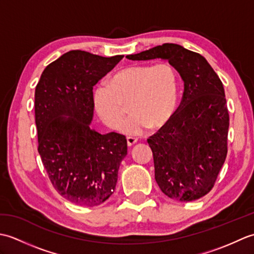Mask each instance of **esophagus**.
Here are the masks:
<instances>
[{
  "mask_svg": "<svg viewBox=\"0 0 254 254\" xmlns=\"http://www.w3.org/2000/svg\"><path fill=\"white\" fill-rule=\"evenodd\" d=\"M127 146H128V147H131V146H133V145L137 142V138H135V137H130V136H128V137L127 138Z\"/></svg>",
  "mask_w": 254,
  "mask_h": 254,
  "instance_id": "34e87169",
  "label": "esophagus"
}]
</instances>
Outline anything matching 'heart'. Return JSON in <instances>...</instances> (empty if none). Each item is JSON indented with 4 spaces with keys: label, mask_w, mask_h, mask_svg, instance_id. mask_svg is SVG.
<instances>
[{
    "label": "heart",
    "mask_w": 254,
    "mask_h": 254,
    "mask_svg": "<svg viewBox=\"0 0 254 254\" xmlns=\"http://www.w3.org/2000/svg\"><path fill=\"white\" fill-rule=\"evenodd\" d=\"M179 96V78L169 63L139 64L121 69L94 91V105L107 127H117L129 102L131 116L118 127L127 136H139L149 127H164L174 116Z\"/></svg>",
    "instance_id": "1"
}]
</instances>
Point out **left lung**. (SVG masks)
<instances>
[{
	"label": "left lung",
	"instance_id": "left-lung-1",
	"mask_svg": "<svg viewBox=\"0 0 254 254\" xmlns=\"http://www.w3.org/2000/svg\"><path fill=\"white\" fill-rule=\"evenodd\" d=\"M132 61L167 60L185 83L170 121L150 136L155 179L167 196L190 202L207 194L227 156L229 115L222 80L206 59L176 44H164Z\"/></svg>",
	"mask_w": 254,
	"mask_h": 254
}]
</instances>
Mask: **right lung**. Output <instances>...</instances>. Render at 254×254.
Returning <instances> with one entry per match:
<instances>
[{"label":"right lung","instance_id":"obj_1","mask_svg":"<svg viewBox=\"0 0 254 254\" xmlns=\"http://www.w3.org/2000/svg\"><path fill=\"white\" fill-rule=\"evenodd\" d=\"M122 58L68 51L45 68L36 86L38 152L52 186L76 205L97 206L109 198L127 154L126 136L90 127L93 87Z\"/></svg>","mask_w":254,"mask_h":254}]
</instances>
